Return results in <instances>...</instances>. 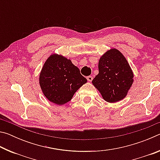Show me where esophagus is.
Listing matches in <instances>:
<instances>
[{
	"label": "esophagus",
	"instance_id": "obj_1",
	"mask_svg": "<svg viewBox=\"0 0 160 160\" xmlns=\"http://www.w3.org/2000/svg\"><path fill=\"white\" fill-rule=\"evenodd\" d=\"M92 79H93V78H92V76H88L87 77V80H88L89 82H92Z\"/></svg>",
	"mask_w": 160,
	"mask_h": 160
}]
</instances>
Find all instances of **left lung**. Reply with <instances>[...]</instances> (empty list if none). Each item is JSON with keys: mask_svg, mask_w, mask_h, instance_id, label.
<instances>
[{"mask_svg": "<svg viewBox=\"0 0 160 160\" xmlns=\"http://www.w3.org/2000/svg\"><path fill=\"white\" fill-rule=\"evenodd\" d=\"M98 68L92 84L103 99L110 103L123 99L133 82V73L123 54L112 48L100 58Z\"/></svg>", "mask_w": 160, "mask_h": 160, "instance_id": "8db88e82", "label": "left lung"}]
</instances>
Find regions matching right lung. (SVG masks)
<instances>
[{
    "mask_svg": "<svg viewBox=\"0 0 160 160\" xmlns=\"http://www.w3.org/2000/svg\"><path fill=\"white\" fill-rule=\"evenodd\" d=\"M87 82L80 70L69 59L53 54L48 58L39 75V84L44 96L58 105L71 100L78 89Z\"/></svg>",
    "mask_w": 160,
    "mask_h": 160,
    "instance_id": "1",
    "label": "right lung"
}]
</instances>
